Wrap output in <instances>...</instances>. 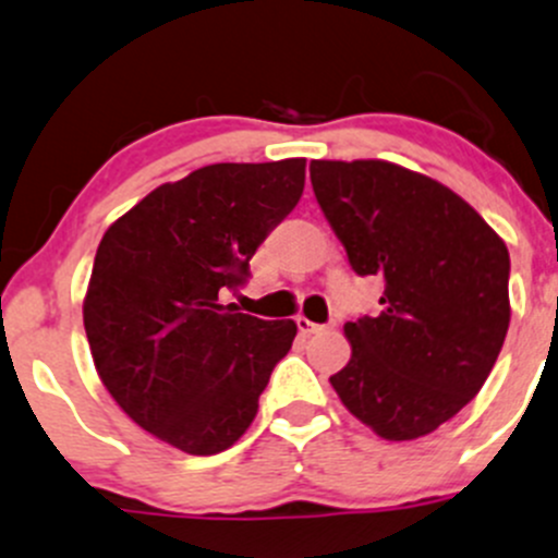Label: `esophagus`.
I'll list each match as a JSON object with an SVG mask.
<instances>
[{
    "label": "esophagus",
    "mask_w": 558,
    "mask_h": 558,
    "mask_svg": "<svg viewBox=\"0 0 558 558\" xmlns=\"http://www.w3.org/2000/svg\"><path fill=\"white\" fill-rule=\"evenodd\" d=\"M296 328H299V333H304V336L320 333V330H326V326H320V323H312V320H307V317H304V315L296 317Z\"/></svg>",
    "instance_id": "obj_1"
}]
</instances>
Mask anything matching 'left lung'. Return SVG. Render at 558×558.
I'll use <instances>...</instances> for the list:
<instances>
[{
    "instance_id": "1",
    "label": "left lung",
    "mask_w": 558,
    "mask_h": 558,
    "mask_svg": "<svg viewBox=\"0 0 558 558\" xmlns=\"http://www.w3.org/2000/svg\"><path fill=\"white\" fill-rule=\"evenodd\" d=\"M315 198L381 312L347 323L352 357L330 387L378 437L432 434L469 405L504 347L506 243L461 195L397 163L312 161Z\"/></svg>"
}]
</instances>
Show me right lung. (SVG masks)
I'll list each match as a JSON object with an SVG mask.
<instances>
[{"label":"right lung","mask_w":558,"mask_h":558,"mask_svg":"<svg viewBox=\"0 0 558 558\" xmlns=\"http://www.w3.org/2000/svg\"><path fill=\"white\" fill-rule=\"evenodd\" d=\"M304 158L211 163L158 185L102 235L84 296V330L100 381L137 426L190 456L243 437L269 373L296 336L222 291L304 190Z\"/></svg>","instance_id":"right-lung-1"}]
</instances>
